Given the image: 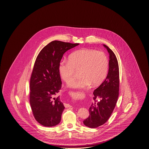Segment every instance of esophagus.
<instances>
[{
  "label": "esophagus",
  "mask_w": 149,
  "mask_h": 149,
  "mask_svg": "<svg viewBox=\"0 0 149 149\" xmlns=\"http://www.w3.org/2000/svg\"><path fill=\"white\" fill-rule=\"evenodd\" d=\"M64 107L65 108H70V107H71V105H70L69 104H67V103H64Z\"/></svg>",
  "instance_id": "esophagus-1"
}]
</instances>
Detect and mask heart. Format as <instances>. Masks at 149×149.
<instances>
[{
    "instance_id": "b5f03b06",
    "label": "heart",
    "mask_w": 149,
    "mask_h": 149,
    "mask_svg": "<svg viewBox=\"0 0 149 149\" xmlns=\"http://www.w3.org/2000/svg\"><path fill=\"white\" fill-rule=\"evenodd\" d=\"M109 68L108 59L105 53L92 49H81L72 53L68 60H61L58 66L60 76L68 83L79 72L81 78L72 81L69 86L84 88L92 84H100L106 77Z\"/></svg>"
}]
</instances>
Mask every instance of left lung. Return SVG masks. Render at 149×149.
I'll return each mask as SVG.
<instances>
[{"label": "left lung", "mask_w": 149, "mask_h": 149, "mask_svg": "<svg viewBox=\"0 0 149 149\" xmlns=\"http://www.w3.org/2000/svg\"><path fill=\"white\" fill-rule=\"evenodd\" d=\"M109 53V70L106 78L94 90V102L89 108V116L84 120L86 126L96 128L104 124L115 108L119 94V68L114 52L103 45Z\"/></svg>", "instance_id": "obj_1"}]
</instances>
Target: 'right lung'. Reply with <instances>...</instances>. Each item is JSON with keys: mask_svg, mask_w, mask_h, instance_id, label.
Instances as JSON below:
<instances>
[{"mask_svg": "<svg viewBox=\"0 0 149 149\" xmlns=\"http://www.w3.org/2000/svg\"><path fill=\"white\" fill-rule=\"evenodd\" d=\"M79 43L53 41L39 53L30 80V104L35 120L42 126L59 124L65 107L56 95L61 88L58 66L64 53Z\"/></svg>", "mask_w": 149, "mask_h": 149, "instance_id": "1", "label": "right lung"}]
</instances>
